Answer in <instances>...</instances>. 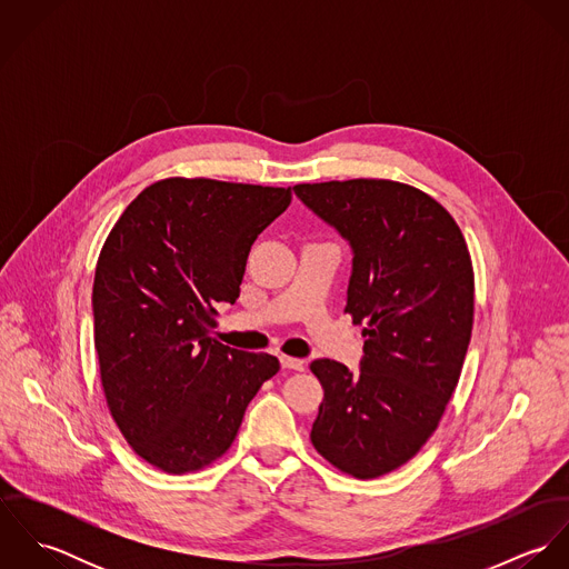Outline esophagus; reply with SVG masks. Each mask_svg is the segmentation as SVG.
<instances>
[{
	"label": "esophagus",
	"mask_w": 569,
	"mask_h": 569,
	"mask_svg": "<svg viewBox=\"0 0 569 569\" xmlns=\"http://www.w3.org/2000/svg\"><path fill=\"white\" fill-rule=\"evenodd\" d=\"M280 363L282 368L287 370H305V359H298V357H289V355H280Z\"/></svg>",
	"instance_id": "34e87169"
}]
</instances>
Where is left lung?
Here are the masks:
<instances>
[{
	"label": "left lung",
	"mask_w": 569,
	"mask_h": 569,
	"mask_svg": "<svg viewBox=\"0 0 569 569\" xmlns=\"http://www.w3.org/2000/svg\"><path fill=\"white\" fill-rule=\"evenodd\" d=\"M293 192L352 249L346 313L361 335L359 372L316 359L325 401L311 442L335 469L370 480L436 431L473 328V264L453 217L390 179L298 183Z\"/></svg>",
	"instance_id": "1"
}]
</instances>
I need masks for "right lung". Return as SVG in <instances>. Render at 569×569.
Listing matches in <instances>:
<instances>
[{
    "label": "right lung",
    "instance_id": "1",
    "mask_svg": "<svg viewBox=\"0 0 569 569\" xmlns=\"http://www.w3.org/2000/svg\"><path fill=\"white\" fill-rule=\"evenodd\" d=\"M291 188L170 177L144 188L100 249L93 341L109 411L133 451L181 476L219 460L280 363L210 337L258 234Z\"/></svg>",
    "mask_w": 569,
    "mask_h": 569
}]
</instances>
